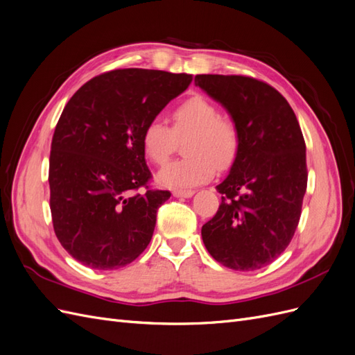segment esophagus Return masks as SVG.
Segmentation results:
<instances>
[{
    "label": "esophagus",
    "mask_w": 355,
    "mask_h": 355,
    "mask_svg": "<svg viewBox=\"0 0 355 355\" xmlns=\"http://www.w3.org/2000/svg\"><path fill=\"white\" fill-rule=\"evenodd\" d=\"M196 194V191L192 189H175L173 191V196L178 198H189Z\"/></svg>",
    "instance_id": "esophagus-1"
}]
</instances>
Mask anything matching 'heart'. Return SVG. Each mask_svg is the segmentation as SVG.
<instances>
[{
    "label": "heart",
    "mask_w": 355,
    "mask_h": 355,
    "mask_svg": "<svg viewBox=\"0 0 355 355\" xmlns=\"http://www.w3.org/2000/svg\"><path fill=\"white\" fill-rule=\"evenodd\" d=\"M167 127L163 121H149L141 136L145 158L155 166H163L175 153L178 141L184 158L167 164L157 175L158 184L168 188H191L204 184L214 175V167L230 168L239 157L241 135L237 121L219 114L210 99L194 94L170 112Z\"/></svg>",
    "instance_id": "1"
}]
</instances>
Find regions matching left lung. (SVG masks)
I'll return each instance as SVG.
<instances>
[{
  "instance_id": "8db88e82",
  "label": "left lung",
  "mask_w": 355,
  "mask_h": 355,
  "mask_svg": "<svg viewBox=\"0 0 355 355\" xmlns=\"http://www.w3.org/2000/svg\"><path fill=\"white\" fill-rule=\"evenodd\" d=\"M196 85L239 124L241 146L214 216L202 225L207 252L235 271L270 265L292 241L308 171L302 130L292 106L270 84L244 75H196Z\"/></svg>"
}]
</instances>
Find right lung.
Listing matches in <instances>:
<instances>
[{
	"label": "right lung",
	"mask_w": 355,
	"mask_h": 355,
	"mask_svg": "<svg viewBox=\"0 0 355 355\" xmlns=\"http://www.w3.org/2000/svg\"><path fill=\"white\" fill-rule=\"evenodd\" d=\"M191 81L189 73L114 69L67 103L51 141L50 210L56 237L75 261L118 270L148 247L157 210L171 194L148 187L141 136Z\"/></svg>",
	"instance_id": "right-lung-1"
}]
</instances>
